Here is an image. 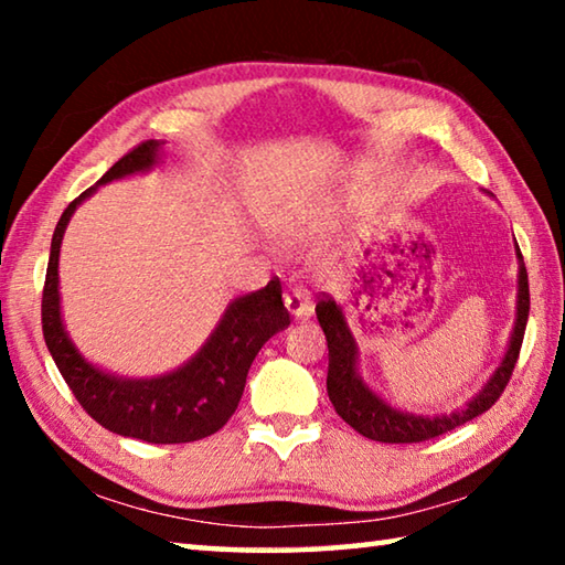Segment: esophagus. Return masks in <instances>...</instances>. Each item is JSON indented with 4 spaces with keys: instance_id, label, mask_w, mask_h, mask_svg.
Returning <instances> with one entry per match:
<instances>
[{
    "instance_id": "1",
    "label": "esophagus",
    "mask_w": 565,
    "mask_h": 565,
    "mask_svg": "<svg viewBox=\"0 0 565 565\" xmlns=\"http://www.w3.org/2000/svg\"><path fill=\"white\" fill-rule=\"evenodd\" d=\"M284 303H286V309H289L291 317H296V319L311 317V311H313L311 296H309V291L301 289V286H296V289L286 291L284 294Z\"/></svg>"
}]
</instances>
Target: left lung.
<instances>
[{
    "label": "left lung",
    "mask_w": 565,
    "mask_h": 565,
    "mask_svg": "<svg viewBox=\"0 0 565 565\" xmlns=\"http://www.w3.org/2000/svg\"><path fill=\"white\" fill-rule=\"evenodd\" d=\"M519 254V317H515V327L511 333L509 351L489 384L483 386L471 404L461 411H454L448 416H414L404 414V411L391 408L384 398H379L356 374V341H353L351 331L343 321V313L331 296H319L317 303V319L321 323L323 333H327L329 347V376H327V391L337 414L347 420V424L359 431L361 436L371 438V441L381 444H420L428 438H436L441 434L454 431V428L468 424L483 411H489L503 388L509 386L511 374L519 361L525 321H529L531 309V294H529V271H525L523 254L515 246Z\"/></svg>",
    "instance_id": "obj_1"
}]
</instances>
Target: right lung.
Returning <instances> with one entry per match:
<instances>
[{
  "label": "right lung",
  "instance_id": "add662e5",
  "mask_svg": "<svg viewBox=\"0 0 565 565\" xmlns=\"http://www.w3.org/2000/svg\"><path fill=\"white\" fill-rule=\"evenodd\" d=\"M159 141L149 139L127 151L99 184L157 164ZM97 186L82 191L64 209L52 236L50 266L42 291V331L46 349L82 408L111 434L147 444H189L216 434L242 401L246 374L256 353L276 331L291 323L281 299V281L246 294L228 306L202 351L184 366L159 379H117L79 356L60 313V246L70 216Z\"/></svg>",
  "mask_w": 565,
  "mask_h": 565
}]
</instances>
